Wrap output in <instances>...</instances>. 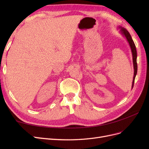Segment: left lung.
<instances>
[{
    "instance_id": "8db88e82",
    "label": "left lung",
    "mask_w": 149,
    "mask_h": 149,
    "mask_svg": "<svg viewBox=\"0 0 149 149\" xmlns=\"http://www.w3.org/2000/svg\"><path fill=\"white\" fill-rule=\"evenodd\" d=\"M120 29V33L124 35V37L127 39V42L129 44V46L131 48V52L132 54V60H133V65H134V78H133V81H132V88L134 86V80L135 78H136V74H137V51H136V45H135L134 42L133 41V40L131 37V35H130L129 33V31L126 30L125 29L121 27V26H119Z\"/></svg>"
}]
</instances>
